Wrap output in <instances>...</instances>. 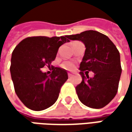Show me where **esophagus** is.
<instances>
[{"label": "esophagus", "mask_w": 132, "mask_h": 132, "mask_svg": "<svg viewBox=\"0 0 132 132\" xmlns=\"http://www.w3.org/2000/svg\"><path fill=\"white\" fill-rule=\"evenodd\" d=\"M68 77H71L73 76V74L71 73H68Z\"/></svg>", "instance_id": "obj_1"}]
</instances>
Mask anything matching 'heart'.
<instances>
[{
    "mask_svg": "<svg viewBox=\"0 0 132 132\" xmlns=\"http://www.w3.org/2000/svg\"><path fill=\"white\" fill-rule=\"evenodd\" d=\"M62 67L64 69H66V70H73L74 68V64L72 62H64L62 64Z\"/></svg>",
    "mask_w": 132,
    "mask_h": 132,
    "instance_id": "heart-1",
    "label": "heart"
}]
</instances>
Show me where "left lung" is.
Listing matches in <instances>:
<instances>
[{"mask_svg": "<svg viewBox=\"0 0 132 132\" xmlns=\"http://www.w3.org/2000/svg\"><path fill=\"white\" fill-rule=\"evenodd\" d=\"M67 38L81 41L86 48L79 68L82 81L76 87L79 99L90 108H103L118 92L122 72L118 50L107 36L96 31H85ZM85 70V73L93 72L94 77L89 78L86 73V77Z\"/></svg>", "mask_w": 132, "mask_h": 132, "instance_id": "obj_1", "label": "left lung"}]
</instances>
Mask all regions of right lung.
<instances>
[{
  "mask_svg": "<svg viewBox=\"0 0 132 132\" xmlns=\"http://www.w3.org/2000/svg\"><path fill=\"white\" fill-rule=\"evenodd\" d=\"M64 37H31L22 40L13 51L10 73L15 93L23 104L34 111L51 106L68 80L67 70L53 68L48 76L40 69L55 59L59 48L68 43Z\"/></svg>",
  "mask_w": 132,
  "mask_h": 132,
  "instance_id": "obj_1",
  "label": "right lung"
}]
</instances>
